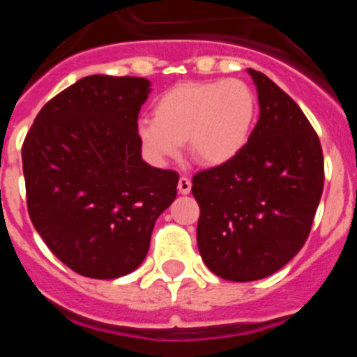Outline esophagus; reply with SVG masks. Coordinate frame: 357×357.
<instances>
[{"label":"esophagus","mask_w":357,"mask_h":357,"mask_svg":"<svg viewBox=\"0 0 357 357\" xmlns=\"http://www.w3.org/2000/svg\"><path fill=\"white\" fill-rule=\"evenodd\" d=\"M189 191H191V178L185 175H182L181 178H178V193L188 195Z\"/></svg>","instance_id":"esophagus-1"}]
</instances>
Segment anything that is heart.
<instances>
[{
  "label": "heart",
  "mask_w": 357,
  "mask_h": 357,
  "mask_svg": "<svg viewBox=\"0 0 357 357\" xmlns=\"http://www.w3.org/2000/svg\"><path fill=\"white\" fill-rule=\"evenodd\" d=\"M254 118V91L243 80L182 82L160 94L153 121H141L137 134L155 162L175 159L188 141L198 162L220 166L248 143Z\"/></svg>",
  "instance_id": "heart-1"
}]
</instances>
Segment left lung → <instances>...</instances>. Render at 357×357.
Instances as JSON below:
<instances>
[{"label":"left lung","instance_id":"1","mask_svg":"<svg viewBox=\"0 0 357 357\" xmlns=\"http://www.w3.org/2000/svg\"><path fill=\"white\" fill-rule=\"evenodd\" d=\"M259 119L232 160L193 176L197 241L211 272L234 282L264 279L298 254L324 191V153L302 109L261 71Z\"/></svg>","mask_w":357,"mask_h":357}]
</instances>
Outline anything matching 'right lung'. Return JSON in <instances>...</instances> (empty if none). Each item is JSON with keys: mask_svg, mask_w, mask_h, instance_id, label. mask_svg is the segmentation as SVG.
Returning <instances> with one entry per match:
<instances>
[{"mask_svg": "<svg viewBox=\"0 0 357 357\" xmlns=\"http://www.w3.org/2000/svg\"><path fill=\"white\" fill-rule=\"evenodd\" d=\"M150 82L91 75L53 96L24 137L26 206L50 250L91 279L134 272L176 197L178 173L141 159Z\"/></svg>", "mask_w": 357, "mask_h": 357, "instance_id": "right-lung-1", "label": "right lung"}]
</instances>
